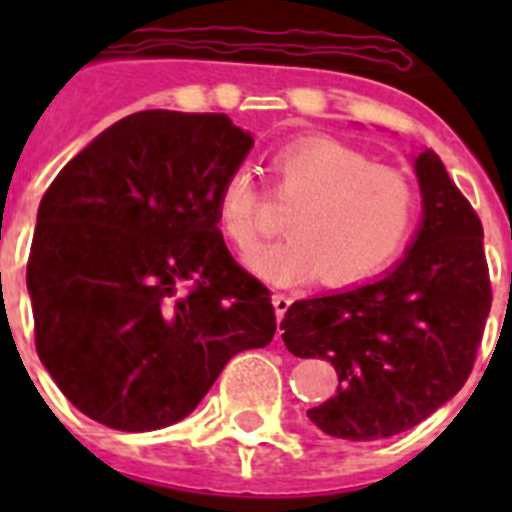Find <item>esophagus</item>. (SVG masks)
<instances>
[{"label":"esophagus","instance_id":"esophagus-1","mask_svg":"<svg viewBox=\"0 0 512 512\" xmlns=\"http://www.w3.org/2000/svg\"><path fill=\"white\" fill-rule=\"evenodd\" d=\"M271 302H274V310H277V318L282 320V318H284V312H287L289 305H292V297H287V295H274V297H271Z\"/></svg>","mask_w":512,"mask_h":512}]
</instances>
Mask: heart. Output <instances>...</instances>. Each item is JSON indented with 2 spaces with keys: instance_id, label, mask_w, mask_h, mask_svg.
Masks as SVG:
<instances>
[{
  "instance_id": "b5f03b06",
  "label": "heart",
  "mask_w": 512,
  "mask_h": 512,
  "mask_svg": "<svg viewBox=\"0 0 512 512\" xmlns=\"http://www.w3.org/2000/svg\"><path fill=\"white\" fill-rule=\"evenodd\" d=\"M271 192L287 215V241L264 248L251 269L274 284L318 279L348 289L382 274L408 246L420 197L408 176L374 164L341 140L307 135L271 153ZM266 192L248 169L228 174L215 197V223L241 253L264 238Z\"/></svg>"
}]
</instances>
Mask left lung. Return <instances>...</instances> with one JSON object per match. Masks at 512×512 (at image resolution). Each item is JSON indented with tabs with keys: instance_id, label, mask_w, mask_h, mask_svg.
<instances>
[{
	"instance_id": "8db88e82",
	"label": "left lung",
	"mask_w": 512,
	"mask_h": 512,
	"mask_svg": "<svg viewBox=\"0 0 512 512\" xmlns=\"http://www.w3.org/2000/svg\"><path fill=\"white\" fill-rule=\"evenodd\" d=\"M423 225L379 282L297 300L282 320L295 356L336 366L338 390L307 418L348 441L410 431L472 374L492 305L482 223L436 151L415 158Z\"/></svg>"
}]
</instances>
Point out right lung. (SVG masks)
<instances>
[{
    "label": "right lung",
    "instance_id": "obj_1",
    "mask_svg": "<svg viewBox=\"0 0 512 512\" xmlns=\"http://www.w3.org/2000/svg\"><path fill=\"white\" fill-rule=\"evenodd\" d=\"M253 138L220 112H135L63 166L38 207L35 348L76 410L115 431L187 418L223 366L277 333L230 256L215 197Z\"/></svg>",
    "mask_w": 512,
    "mask_h": 512
}]
</instances>
